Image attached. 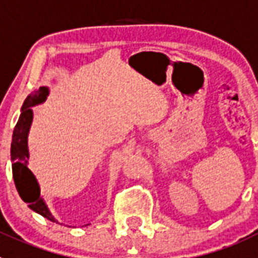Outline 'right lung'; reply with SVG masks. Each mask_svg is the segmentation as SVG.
<instances>
[{"instance_id":"obj_1","label":"right lung","mask_w":258,"mask_h":258,"mask_svg":"<svg viewBox=\"0 0 258 258\" xmlns=\"http://www.w3.org/2000/svg\"><path fill=\"white\" fill-rule=\"evenodd\" d=\"M47 87H39L38 91L33 95L28 96L23 105L22 114L19 120L16 123L15 130L13 134V144H11V162H13V177L14 182L20 198L29 204V208L34 212L39 213L41 216L46 217L52 222H57L52 217L50 211L47 210L46 204L39 197V186L37 184L33 173L27 167L28 158V145H27V135L29 126L32 122V105L42 103L47 96Z\"/></svg>"}]
</instances>
